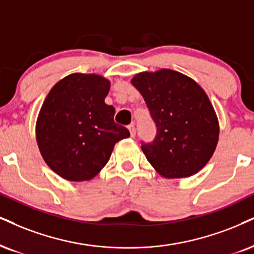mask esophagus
I'll list each match as a JSON object with an SVG mask.
<instances>
[{
  "mask_svg": "<svg viewBox=\"0 0 254 254\" xmlns=\"http://www.w3.org/2000/svg\"><path fill=\"white\" fill-rule=\"evenodd\" d=\"M128 129H129V132H130V136L134 137L136 135V129H135V127H134V125H129V126H128Z\"/></svg>",
  "mask_w": 254,
  "mask_h": 254,
  "instance_id": "esophagus-1",
  "label": "esophagus"
}]
</instances>
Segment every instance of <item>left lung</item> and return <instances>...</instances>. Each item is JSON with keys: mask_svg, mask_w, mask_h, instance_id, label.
<instances>
[{"mask_svg": "<svg viewBox=\"0 0 254 254\" xmlns=\"http://www.w3.org/2000/svg\"><path fill=\"white\" fill-rule=\"evenodd\" d=\"M151 111L158 133L143 154L161 177L180 179L205 167L217 148L219 121L207 94L190 76L162 69L130 80Z\"/></svg>", "mask_w": 254, "mask_h": 254, "instance_id": "1", "label": "left lung"}]
</instances>
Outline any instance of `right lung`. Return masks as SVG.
I'll return each mask as SVG.
<instances>
[{"label":"right lung","instance_id":"add662e5","mask_svg":"<svg viewBox=\"0 0 254 254\" xmlns=\"http://www.w3.org/2000/svg\"><path fill=\"white\" fill-rule=\"evenodd\" d=\"M111 81L73 73L56 82L37 115L36 142L43 160L68 181L92 180L105 167L115 143L129 136L105 102Z\"/></svg>","mask_w":254,"mask_h":254}]
</instances>
